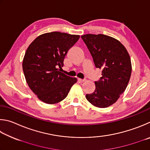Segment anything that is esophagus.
Listing matches in <instances>:
<instances>
[{"instance_id":"esophagus-1","label":"esophagus","mask_w":150,"mask_h":150,"mask_svg":"<svg viewBox=\"0 0 150 150\" xmlns=\"http://www.w3.org/2000/svg\"><path fill=\"white\" fill-rule=\"evenodd\" d=\"M86 80H83V79H80V78H78V82L79 83H82L83 82H85Z\"/></svg>"}]
</instances>
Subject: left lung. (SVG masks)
I'll list each match as a JSON object with an SVG mask.
<instances>
[{"label":"left lung","instance_id":"8db88e82","mask_svg":"<svg viewBox=\"0 0 150 150\" xmlns=\"http://www.w3.org/2000/svg\"><path fill=\"white\" fill-rule=\"evenodd\" d=\"M81 38L96 67L102 70V76L95 82V91L86 98L93 105L105 108L115 103L127 87L132 72L130 56L124 45L111 37L86 34Z\"/></svg>","mask_w":150,"mask_h":150}]
</instances>
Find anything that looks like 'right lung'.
Here are the masks:
<instances>
[{"label":"right lung","instance_id":"right-lung-1","mask_svg":"<svg viewBox=\"0 0 150 150\" xmlns=\"http://www.w3.org/2000/svg\"><path fill=\"white\" fill-rule=\"evenodd\" d=\"M80 35L53 31L38 37L25 52L22 67L29 87L44 103L54 104L67 98L77 82L60 72L68 51Z\"/></svg>","mask_w":150,"mask_h":150}]
</instances>
